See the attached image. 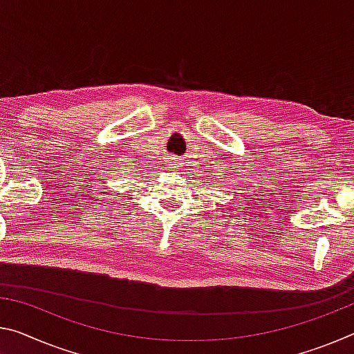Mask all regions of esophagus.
I'll return each instance as SVG.
<instances>
[{"label": "esophagus", "instance_id": "34e87169", "mask_svg": "<svg viewBox=\"0 0 354 354\" xmlns=\"http://www.w3.org/2000/svg\"><path fill=\"white\" fill-rule=\"evenodd\" d=\"M179 165H181V159H179L178 156H170V157H168V162H167L168 170L175 171V170H178Z\"/></svg>", "mask_w": 354, "mask_h": 354}]
</instances>
